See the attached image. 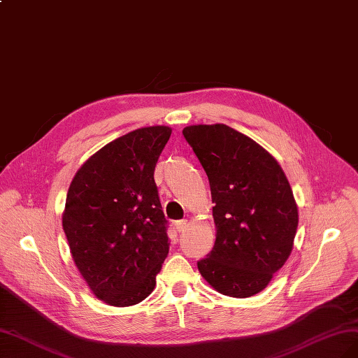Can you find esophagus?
<instances>
[{
  "mask_svg": "<svg viewBox=\"0 0 358 358\" xmlns=\"http://www.w3.org/2000/svg\"><path fill=\"white\" fill-rule=\"evenodd\" d=\"M187 227H188V222L185 220V219H182V220H176V222H175V228H176V231H178V232H182L183 229H187Z\"/></svg>",
  "mask_w": 358,
  "mask_h": 358,
  "instance_id": "1",
  "label": "esophagus"
}]
</instances>
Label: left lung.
Segmentation results:
<instances>
[{
    "label": "left lung",
    "mask_w": 358,
    "mask_h": 358,
    "mask_svg": "<svg viewBox=\"0 0 358 358\" xmlns=\"http://www.w3.org/2000/svg\"><path fill=\"white\" fill-rule=\"evenodd\" d=\"M208 178L216 241L196 262L215 290L249 298L286 264L298 229V206L277 159L225 124L182 130Z\"/></svg>",
    "instance_id": "1"
}]
</instances>
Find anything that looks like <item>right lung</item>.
<instances>
[{"instance_id":"obj_1","label":"right lung","mask_w":358,"mask_h":358,"mask_svg":"<svg viewBox=\"0 0 358 358\" xmlns=\"http://www.w3.org/2000/svg\"><path fill=\"white\" fill-rule=\"evenodd\" d=\"M170 134L166 126L130 131L92 155L71 182L62 225L80 274L108 305L150 296L167 257L154 170Z\"/></svg>"}]
</instances>
